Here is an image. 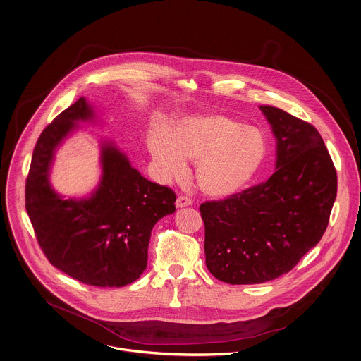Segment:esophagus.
<instances>
[{"label": "esophagus", "mask_w": 361, "mask_h": 361, "mask_svg": "<svg viewBox=\"0 0 361 361\" xmlns=\"http://www.w3.org/2000/svg\"><path fill=\"white\" fill-rule=\"evenodd\" d=\"M191 204H192V200L187 197H178L176 200L177 207H185V206H191Z\"/></svg>", "instance_id": "34e87169"}]
</instances>
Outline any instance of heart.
<instances>
[{"label": "heart", "mask_w": 361, "mask_h": 361, "mask_svg": "<svg viewBox=\"0 0 361 361\" xmlns=\"http://www.w3.org/2000/svg\"><path fill=\"white\" fill-rule=\"evenodd\" d=\"M149 152L164 181L185 174L195 161V177L202 192L227 198L255 177L266 158L263 134L220 114L183 118L174 133L158 128L148 140Z\"/></svg>", "instance_id": "b5f03b06"}]
</instances>
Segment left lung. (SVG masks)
I'll use <instances>...</instances> for the list:
<instances>
[{
  "label": "left lung",
  "instance_id": "left-lung-1",
  "mask_svg": "<svg viewBox=\"0 0 361 361\" xmlns=\"http://www.w3.org/2000/svg\"><path fill=\"white\" fill-rule=\"evenodd\" d=\"M276 138V171L224 200L204 202L206 267L217 280L263 283L314 247L336 198V171L320 133L274 106H259Z\"/></svg>",
  "mask_w": 361,
  "mask_h": 361
}]
</instances>
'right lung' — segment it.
Masks as SVG:
<instances>
[{
  "instance_id": "obj_1",
  "label": "right lung",
  "mask_w": 361,
  "mask_h": 361,
  "mask_svg": "<svg viewBox=\"0 0 361 361\" xmlns=\"http://www.w3.org/2000/svg\"><path fill=\"white\" fill-rule=\"evenodd\" d=\"M81 97L44 128L26 181V210L52 266L94 286H124L147 269L151 231L174 213L176 194L151 183L112 140L99 141L101 177L82 198H65L51 184L56 151L80 123L99 124Z\"/></svg>"
}]
</instances>
